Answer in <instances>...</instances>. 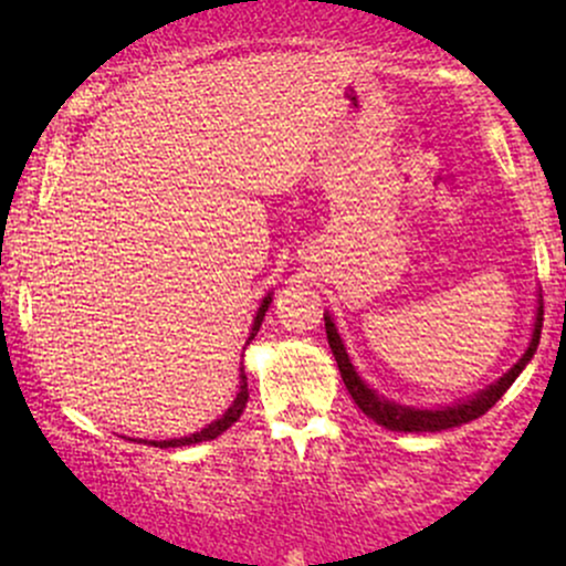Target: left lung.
Masks as SVG:
<instances>
[{"label": "left lung", "instance_id": "8db88e82", "mask_svg": "<svg viewBox=\"0 0 566 566\" xmlns=\"http://www.w3.org/2000/svg\"><path fill=\"white\" fill-rule=\"evenodd\" d=\"M324 329H327V340L329 348H333V356L337 361V369H340V378L346 382L350 399L356 401V407L373 418L375 423L388 428V431H405V433H423V431H447V428L471 423V420L482 418L490 407H495V401L511 388V382L518 378L524 367L530 365V359L535 356L537 343H541V329H543V303L537 305V316H535V329H532V340L530 348L524 350L522 359L513 365L509 373L503 375L497 382H492L490 388L479 391L473 399L469 401H458L452 407H439V409H420V407H405L399 401H388L386 396H378L373 388L367 386L365 380L359 378L354 365H350L346 346H343L340 335H337L333 316L324 314Z\"/></svg>", "mask_w": 566, "mask_h": 566}]
</instances>
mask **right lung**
Segmentation results:
<instances>
[{"mask_svg": "<svg viewBox=\"0 0 566 566\" xmlns=\"http://www.w3.org/2000/svg\"><path fill=\"white\" fill-rule=\"evenodd\" d=\"M269 305H271V292H269V295L263 297L261 308H258L255 322H252V333H250V337H247V346H250V340H252V337L258 335V329H261L263 316H265V311H269ZM247 399H250V394H247V375H244V367H242V375H239V394H237V399H233V405H231L229 409H226V412L220 415L218 420H212L210 426L201 428V431H197V433H188V437H180V439H165V441H146V444H151V447H161V450H167V447H188V444H199V441L218 439L220 433L226 431V428H231L233 423H237L239 415L244 412Z\"/></svg>", "mask_w": 566, "mask_h": 566, "instance_id": "obj_1", "label": "right lung"}]
</instances>
